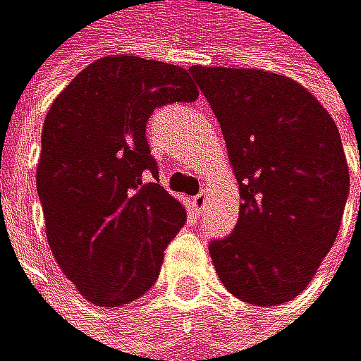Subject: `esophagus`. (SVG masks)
<instances>
[{"label":"esophagus","instance_id":"34e87169","mask_svg":"<svg viewBox=\"0 0 361 361\" xmlns=\"http://www.w3.org/2000/svg\"><path fill=\"white\" fill-rule=\"evenodd\" d=\"M192 208H195V213H202L204 211V206H206V192L202 190L200 192V195H195V197H192Z\"/></svg>","mask_w":361,"mask_h":361}]
</instances>
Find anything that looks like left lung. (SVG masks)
Returning <instances> with one entry per match:
<instances>
[{"mask_svg":"<svg viewBox=\"0 0 361 361\" xmlns=\"http://www.w3.org/2000/svg\"><path fill=\"white\" fill-rule=\"evenodd\" d=\"M188 73L219 121L240 182V219L231 235L208 244L215 271L248 304L290 302L340 231L348 200L340 130L284 75L204 66Z\"/></svg>","mask_w":361,"mask_h":361,"instance_id":"8db88e82","label":"left lung"}]
</instances>
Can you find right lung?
Instances as JSON below:
<instances>
[{
    "instance_id": "1",
    "label": "right lung",
    "mask_w": 361,
    "mask_h": 361,
    "mask_svg": "<svg viewBox=\"0 0 361 361\" xmlns=\"http://www.w3.org/2000/svg\"><path fill=\"white\" fill-rule=\"evenodd\" d=\"M179 66L104 57L79 73L44 121L37 195L57 264L97 306L128 304L155 284L186 211L157 182L146 121L195 102Z\"/></svg>"
}]
</instances>
